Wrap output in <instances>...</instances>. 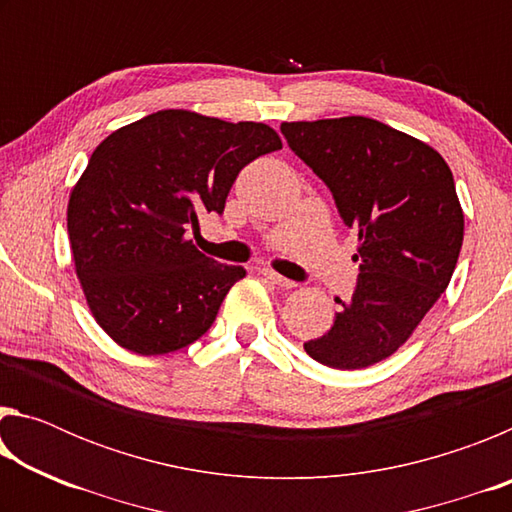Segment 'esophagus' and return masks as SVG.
Masks as SVG:
<instances>
[{
    "instance_id": "esophagus-1",
    "label": "esophagus",
    "mask_w": 512,
    "mask_h": 512,
    "mask_svg": "<svg viewBox=\"0 0 512 512\" xmlns=\"http://www.w3.org/2000/svg\"><path fill=\"white\" fill-rule=\"evenodd\" d=\"M259 275H262L266 282H271V284H277V287H282V289H293V287H296V282H291V280H287V277H282L280 273H275V271H271V268H262V271H259Z\"/></svg>"
}]
</instances>
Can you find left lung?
<instances>
[{
  "mask_svg": "<svg viewBox=\"0 0 512 512\" xmlns=\"http://www.w3.org/2000/svg\"><path fill=\"white\" fill-rule=\"evenodd\" d=\"M280 131L359 232L357 289L336 298L334 325L305 350L329 368H368L411 339L452 280L465 228L452 169L429 144L359 115Z\"/></svg>",
  "mask_w": 512,
  "mask_h": 512,
  "instance_id": "obj_1",
  "label": "left lung"
}]
</instances>
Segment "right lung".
I'll use <instances>...</instances> for the list:
<instances>
[{
  "instance_id": "obj_1",
  "label": "right lung",
  "mask_w": 512,
  "mask_h": 512,
  "mask_svg": "<svg viewBox=\"0 0 512 512\" xmlns=\"http://www.w3.org/2000/svg\"><path fill=\"white\" fill-rule=\"evenodd\" d=\"M282 149L271 126L158 110L110 133L67 203V232L94 320L142 357L176 352L212 327L244 266L205 257L187 230L221 214L239 171Z\"/></svg>"
}]
</instances>
